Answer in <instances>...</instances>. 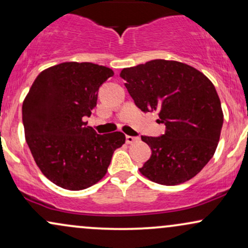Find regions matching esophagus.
Listing matches in <instances>:
<instances>
[{
  "label": "esophagus",
  "mask_w": 248,
  "mask_h": 248,
  "mask_svg": "<svg viewBox=\"0 0 248 248\" xmlns=\"http://www.w3.org/2000/svg\"><path fill=\"white\" fill-rule=\"evenodd\" d=\"M135 141H137V137H133V136H126V142L128 144H132Z\"/></svg>",
  "instance_id": "obj_1"
}]
</instances>
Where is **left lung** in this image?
<instances>
[{
    "instance_id": "8db88e82",
    "label": "left lung",
    "mask_w": 248,
    "mask_h": 248,
    "mask_svg": "<svg viewBox=\"0 0 248 248\" xmlns=\"http://www.w3.org/2000/svg\"><path fill=\"white\" fill-rule=\"evenodd\" d=\"M120 76L136 106L157 111L158 122L166 127L163 136L141 137L153 151L141 174L165 186L195 177L216 151L224 118L211 80L192 65L172 60L124 68Z\"/></svg>"
}]
</instances>
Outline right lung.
<instances>
[{"label":"right lung","instance_id":"right-lung-1","mask_svg":"<svg viewBox=\"0 0 248 248\" xmlns=\"http://www.w3.org/2000/svg\"><path fill=\"white\" fill-rule=\"evenodd\" d=\"M114 75L91 62H62L41 71L23 101L28 145L37 166L56 186L85 189L105 177L113 153L126 142L121 132L86 126L98 90Z\"/></svg>","mask_w":248,"mask_h":248}]
</instances>
